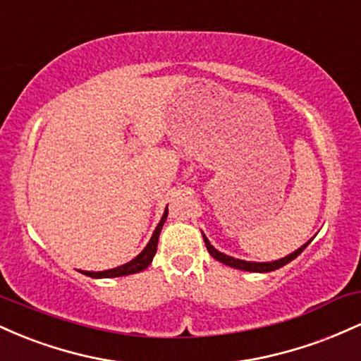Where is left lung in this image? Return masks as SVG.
I'll use <instances>...</instances> for the list:
<instances>
[{
    "label": "left lung",
    "mask_w": 361,
    "mask_h": 361,
    "mask_svg": "<svg viewBox=\"0 0 361 361\" xmlns=\"http://www.w3.org/2000/svg\"><path fill=\"white\" fill-rule=\"evenodd\" d=\"M204 241H205V246H207V250H209L210 255H212L214 258L217 259V261H221V263L227 264V267L238 268V270H243V271L268 273V271H273V270H279V268L285 267V264L290 263V261H292V259H295L297 256H299L300 252L304 251L305 247L309 246V244H310V241H312V239H310L309 243H305L304 246H300L299 250H295V251H293L292 255L285 256V258H281V259H276V261H268V263H256V261H244V259L233 258V256H227V255H224V252H221V251H217V250H215V247L212 246V244H210L209 239L205 238V234H204Z\"/></svg>",
    "instance_id": "8db88e82"
}]
</instances>
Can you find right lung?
Listing matches in <instances>:
<instances>
[{
  "mask_svg": "<svg viewBox=\"0 0 361 361\" xmlns=\"http://www.w3.org/2000/svg\"><path fill=\"white\" fill-rule=\"evenodd\" d=\"M166 217H168V209L164 210L163 217H161L159 224H157L156 231L152 233L151 241L147 243V246L144 247L142 252H139V255L135 256V258L132 261H128V263L122 264V267L111 268V270L81 271V273H85L86 276H91V279H115V276H127V275H132V273H139V271L146 270L149 264H151V261H152V258H154V255L157 251V239H159V233H161V229H163Z\"/></svg>",
  "mask_w": 361,
  "mask_h": 361,
  "instance_id": "1",
  "label": "right lung"
}]
</instances>
